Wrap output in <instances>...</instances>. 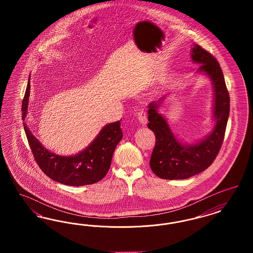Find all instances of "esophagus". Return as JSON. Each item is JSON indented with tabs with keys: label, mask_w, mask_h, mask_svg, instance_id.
<instances>
[{
	"label": "esophagus",
	"mask_w": 253,
	"mask_h": 253,
	"mask_svg": "<svg viewBox=\"0 0 253 253\" xmlns=\"http://www.w3.org/2000/svg\"><path fill=\"white\" fill-rule=\"evenodd\" d=\"M137 120L139 121V122H140L142 125H145V124L147 123L148 119H147V114H146L145 111L140 110V111L137 113Z\"/></svg>",
	"instance_id": "esophagus-1"
}]
</instances>
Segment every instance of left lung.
Returning a JSON list of instances; mask_svg holds the SVG:
<instances>
[{"label":"left lung","instance_id":"left-lung-1","mask_svg":"<svg viewBox=\"0 0 253 253\" xmlns=\"http://www.w3.org/2000/svg\"><path fill=\"white\" fill-rule=\"evenodd\" d=\"M191 53L193 62L201 64L198 72L204 73L212 82L215 125L211 132L199 142L182 143L171 132L165 118L157 112L162 99L149 104L148 128L156 134L150 167L156 175L163 179H186L209 168L223 144L229 119V92L219 62L197 44H193Z\"/></svg>","mask_w":253,"mask_h":253}]
</instances>
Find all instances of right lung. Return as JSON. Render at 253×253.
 <instances>
[{"label":"right lung","instance_id":"1","mask_svg":"<svg viewBox=\"0 0 253 253\" xmlns=\"http://www.w3.org/2000/svg\"><path fill=\"white\" fill-rule=\"evenodd\" d=\"M29 81L30 77L22 104L24 121L27 115L30 95ZM121 121L105 125L84 151L70 157L49 152L29 130L26 121L24 122V128L33 157L41 169L54 181L79 187L96 183L108 172L115 149L123 136Z\"/></svg>","mask_w":253,"mask_h":253}]
</instances>
